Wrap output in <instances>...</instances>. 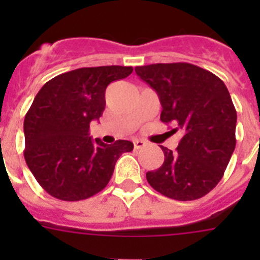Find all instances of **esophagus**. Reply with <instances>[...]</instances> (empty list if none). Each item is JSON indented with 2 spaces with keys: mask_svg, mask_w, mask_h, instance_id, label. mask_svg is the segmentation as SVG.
<instances>
[{
  "mask_svg": "<svg viewBox=\"0 0 260 260\" xmlns=\"http://www.w3.org/2000/svg\"><path fill=\"white\" fill-rule=\"evenodd\" d=\"M146 146V142L141 141V139H135L134 141V148L135 150H139V148H143Z\"/></svg>",
  "mask_w": 260,
  "mask_h": 260,
  "instance_id": "esophagus-1",
  "label": "esophagus"
}]
</instances>
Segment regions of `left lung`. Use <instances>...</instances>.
I'll list each match as a JSON object with an SVG mask.
<instances>
[{"mask_svg":"<svg viewBox=\"0 0 260 260\" xmlns=\"http://www.w3.org/2000/svg\"><path fill=\"white\" fill-rule=\"evenodd\" d=\"M135 73L157 92L160 119L181 130L176 151L161 146L164 162L147 172L156 191L176 201H195L224 176L236 148L237 112L219 77L187 62L137 66Z\"/></svg>","mask_w":260,"mask_h":260,"instance_id":"1","label":"left lung"}]
</instances>
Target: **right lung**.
Instances as JSON below:
<instances>
[{
    "label": "right lung",
    "instance_id": "add662e5",
    "mask_svg": "<svg viewBox=\"0 0 260 260\" xmlns=\"http://www.w3.org/2000/svg\"><path fill=\"white\" fill-rule=\"evenodd\" d=\"M133 73L132 66L82 68L41 87L24 117V158L39 185L59 201L77 202L102 191L114 165L134 144H104L89 123L105 109V89Z\"/></svg>",
    "mask_w": 260,
    "mask_h": 260
}]
</instances>
